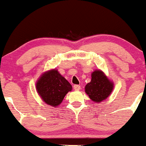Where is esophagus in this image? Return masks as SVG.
<instances>
[{
	"instance_id": "obj_1",
	"label": "esophagus",
	"mask_w": 146,
	"mask_h": 146,
	"mask_svg": "<svg viewBox=\"0 0 146 146\" xmlns=\"http://www.w3.org/2000/svg\"><path fill=\"white\" fill-rule=\"evenodd\" d=\"M73 87H74V90H79L81 88V86H79V85L75 84V85H74Z\"/></svg>"
}]
</instances>
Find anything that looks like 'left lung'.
Listing matches in <instances>:
<instances>
[{
  "instance_id": "8db88e82",
  "label": "left lung",
  "mask_w": 146,
  "mask_h": 146,
  "mask_svg": "<svg viewBox=\"0 0 146 146\" xmlns=\"http://www.w3.org/2000/svg\"><path fill=\"white\" fill-rule=\"evenodd\" d=\"M113 83L100 70L92 74V80L85 86V92L92 101L101 102L106 99L113 90Z\"/></svg>"
}]
</instances>
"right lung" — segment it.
Here are the masks:
<instances>
[{"instance_id":"add662e5","label":"right lung","mask_w":146,"mask_h":146,"mask_svg":"<svg viewBox=\"0 0 146 146\" xmlns=\"http://www.w3.org/2000/svg\"><path fill=\"white\" fill-rule=\"evenodd\" d=\"M37 91L47 104L57 106L62 103L72 86L57 70L43 74L36 84Z\"/></svg>"}]
</instances>
